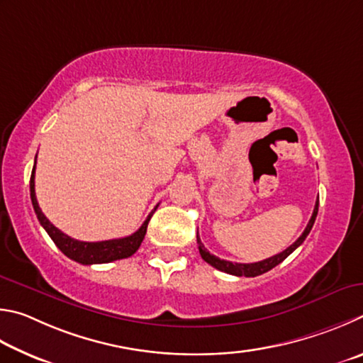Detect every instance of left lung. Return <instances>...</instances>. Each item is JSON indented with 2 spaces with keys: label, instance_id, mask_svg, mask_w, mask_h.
<instances>
[{
  "label": "left lung",
  "instance_id": "1",
  "mask_svg": "<svg viewBox=\"0 0 363 363\" xmlns=\"http://www.w3.org/2000/svg\"><path fill=\"white\" fill-rule=\"evenodd\" d=\"M317 211H319V201L315 202V207H314V212H313V217H311L309 223L306 226V230L303 231V234L300 238H298L294 244H291L289 249H285L284 252L277 253V255L271 257V258H266L263 259V262H258V263H233V262H226V259H220L218 257L212 255L211 252H208L204 244L201 242L199 239V234H198V245H199V253L201 257L204 262H207L211 266H213V268H217L218 271H223V272H228V274H233V276H245V277H255V276H259V274H264V272L271 271L272 268H276V266L279 263H282L285 258H287L291 252L296 250L298 247H300L304 239L308 238V234L311 233V230H313V225L315 221V217H317Z\"/></svg>",
  "mask_w": 363,
  "mask_h": 363
}]
</instances>
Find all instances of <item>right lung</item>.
Segmentation results:
<instances>
[{
	"instance_id": "right-lung-1",
	"label": "right lung",
	"mask_w": 363,
	"mask_h": 363,
	"mask_svg": "<svg viewBox=\"0 0 363 363\" xmlns=\"http://www.w3.org/2000/svg\"><path fill=\"white\" fill-rule=\"evenodd\" d=\"M36 165V161H35ZM30 198H31V204H33L35 213L38 220H40L41 226L46 230L49 234V238L54 240V244L59 247L62 253H65L68 258L74 259L81 264H99V263H110L114 262V259H123V258H129L133 253L138 250L140 244L146 234V228H148V221L151 220L152 213L157 208L155 207V211H151V213L146 217L143 221V225L138 228V230L130 234L127 238H121V239H111V240H101V242H82V240H76L73 238L63 234L59 228H55L50 221L46 218V215L41 212L40 206H38L36 201V194H35V167L31 170V178H30Z\"/></svg>"
}]
</instances>
